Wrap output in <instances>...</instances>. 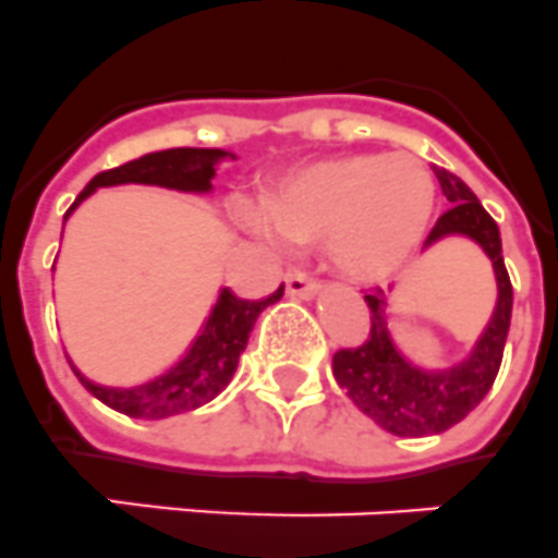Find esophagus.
I'll return each mask as SVG.
<instances>
[{
	"mask_svg": "<svg viewBox=\"0 0 558 558\" xmlns=\"http://www.w3.org/2000/svg\"><path fill=\"white\" fill-rule=\"evenodd\" d=\"M287 292L292 294V298H303V301H308V298H315V294L320 292V287H317L315 278H308L306 271H289Z\"/></svg>",
	"mask_w": 558,
	"mask_h": 558,
	"instance_id": "esophagus-1",
	"label": "esophagus"
}]
</instances>
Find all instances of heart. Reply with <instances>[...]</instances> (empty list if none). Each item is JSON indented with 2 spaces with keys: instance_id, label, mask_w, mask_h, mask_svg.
Listing matches in <instances>:
<instances>
[{
  "instance_id": "heart-1",
  "label": "heart",
  "mask_w": 558,
  "mask_h": 558,
  "mask_svg": "<svg viewBox=\"0 0 558 558\" xmlns=\"http://www.w3.org/2000/svg\"><path fill=\"white\" fill-rule=\"evenodd\" d=\"M434 207V178L416 158L357 153L289 170L243 223L271 250L323 241L343 278L380 283L420 250Z\"/></svg>"
}]
</instances>
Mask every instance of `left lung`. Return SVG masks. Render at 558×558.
<instances>
[{"label": "left lung", "instance_id": "obj_1", "mask_svg": "<svg viewBox=\"0 0 558 558\" xmlns=\"http://www.w3.org/2000/svg\"><path fill=\"white\" fill-rule=\"evenodd\" d=\"M434 175L453 207L437 221L425 241V252L448 238H462L480 246L494 269L496 303L471 351L446 366H425L402 349L395 335L388 306V292H395V287H388V292L377 289L374 294H366L372 331L366 343L357 349L337 351L335 380L363 414L372 416V423L397 437L442 434L480 405L502 363L513 308V289L502 260L499 227L462 178L442 167H434Z\"/></svg>", "mask_w": 558, "mask_h": 558}]
</instances>
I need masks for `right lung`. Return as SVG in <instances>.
<instances>
[{
    "label": "right lung",
    "mask_w": 558,
    "mask_h": 558,
    "mask_svg": "<svg viewBox=\"0 0 558 558\" xmlns=\"http://www.w3.org/2000/svg\"><path fill=\"white\" fill-rule=\"evenodd\" d=\"M235 153L218 147H172L147 153L135 161L121 163L116 170L98 172L90 184L84 186L82 195L73 201L64 221L90 198L96 190L105 186H161V190L186 192V195H213L215 170L223 161H235ZM283 298V287L264 301H241L227 287L218 289L209 315L201 323L198 335L186 345L181 357L133 386H110V383L90 380L87 374L78 372L76 363H70L82 386L96 400L110 405L112 411L135 416V420H163V416L184 414V411L201 409L204 402L221 395L229 380L235 377L238 360L250 343L252 326L266 306Z\"/></svg>",
    "instance_id": "obj_1"
}]
</instances>
